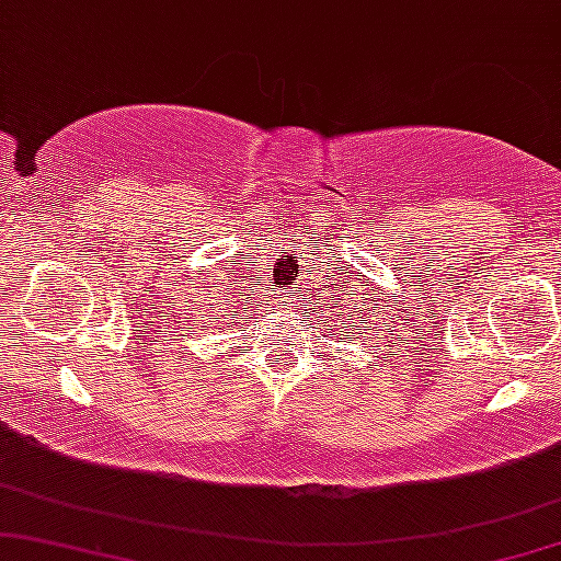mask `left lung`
Instances as JSON below:
<instances>
[{
  "instance_id": "obj_1",
  "label": "left lung",
  "mask_w": 561,
  "mask_h": 561,
  "mask_svg": "<svg viewBox=\"0 0 561 561\" xmlns=\"http://www.w3.org/2000/svg\"><path fill=\"white\" fill-rule=\"evenodd\" d=\"M333 308H339V305H336V302H333ZM346 321H350V318H346ZM344 329H346V325H344Z\"/></svg>"
}]
</instances>
